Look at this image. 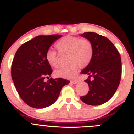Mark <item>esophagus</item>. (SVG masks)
<instances>
[{
	"mask_svg": "<svg viewBox=\"0 0 134 134\" xmlns=\"http://www.w3.org/2000/svg\"><path fill=\"white\" fill-rule=\"evenodd\" d=\"M79 81H78V80L77 79H74V80H72V81H70V82L72 83V84H77Z\"/></svg>",
	"mask_w": 134,
	"mask_h": 134,
	"instance_id": "esophagus-1",
	"label": "esophagus"
}]
</instances>
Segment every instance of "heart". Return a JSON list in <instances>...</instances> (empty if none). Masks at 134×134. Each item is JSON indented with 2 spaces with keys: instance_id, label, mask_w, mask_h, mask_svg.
Returning <instances> with one entry per match:
<instances>
[{
  "instance_id": "heart-1",
  "label": "heart",
  "mask_w": 134,
  "mask_h": 134,
  "mask_svg": "<svg viewBox=\"0 0 134 134\" xmlns=\"http://www.w3.org/2000/svg\"><path fill=\"white\" fill-rule=\"evenodd\" d=\"M55 48L60 55L67 54L68 65L58 69L54 72L57 77L71 78L76 74L79 64L84 67L88 65L93 56V47L87 38L67 36L61 38L55 43ZM45 59L48 64L53 67L58 65V56L53 50L46 52Z\"/></svg>"
}]
</instances>
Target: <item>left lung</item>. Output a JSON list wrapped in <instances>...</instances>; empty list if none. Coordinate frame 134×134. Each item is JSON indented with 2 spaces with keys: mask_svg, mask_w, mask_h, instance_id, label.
<instances>
[{
  "mask_svg": "<svg viewBox=\"0 0 134 134\" xmlns=\"http://www.w3.org/2000/svg\"><path fill=\"white\" fill-rule=\"evenodd\" d=\"M81 36L91 42L93 56L81 72L82 74L89 75L85 81L90 91L85 96H81V99L89 105H100L111 99L119 86L121 76L120 55L105 36L93 32L84 33Z\"/></svg>",
  "mask_w": 134,
  "mask_h": 134,
  "instance_id": "left-lung-1",
  "label": "left lung"
}]
</instances>
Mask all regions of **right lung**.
Returning a JSON list of instances; mask_svg holds the SVG:
<instances>
[{
    "instance_id": "add662e5",
    "label": "right lung",
    "mask_w": 134,
    "mask_h": 134,
    "mask_svg": "<svg viewBox=\"0 0 134 134\" xmlns=\"http://www.w3.org/2000/svg\"><path fill=\"white\" fill-rule=\"evenodd\" d=\"M61 35H40L24 43L17 50L11 66L12 79L19 96L35 108L53 104L64 86L70 81L50 78L53 70L45 59L46 52ZM48 78L47 82L44 79Z\"/></svg>"
}]
</instances>
